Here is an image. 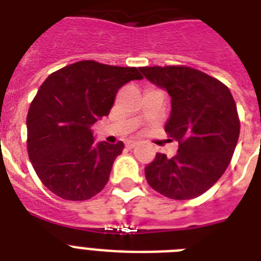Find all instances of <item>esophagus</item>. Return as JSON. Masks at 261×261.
<instances>
[{
    "label": "esophagus",
    "instance_id": "obj_1",
    "mask_svg": "<svg viewBox=\"0 0 261 261\" xmlns=\"http://www.w3.org/2000/svg\"><path fill=\"white\" fill-rule=\"evenodd\" d=\"M137 145H138V143L134 142V141H127V142H126V147H127V149H134V147L137 146Z\"/></svg>",
    "mask_w": 261,
    "mask_h": 261
}]
</instances>
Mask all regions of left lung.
Masks as SVG:
<instances>
[{"mask_svg": "<svg viewBox=\"0 0 261 261\" xmlns=\"http://www.w3.org/2000/svg\"><path fill=\"white\" fill-rule=\"evenodd\" d=\"M139 70L171 96L165 131L178 142L177 154L168 159L157 153L145 168L147 182L167 198H196L210 190L230 164L240 135L234 98L226 85L192 67Z\"/></svg>", "mask_w": 261, "mask_h": 261, "instance_id": "1", "label": "left lung"}]
</instances>
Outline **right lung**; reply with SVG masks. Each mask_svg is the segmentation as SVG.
<instances>
[{
  "instance_id": "right-lung-1",
  "label": "right lung",
  "mask_w": 261,
  "mask_h": 261,
  "mask_svg": "<svg viewBox=\"0 0 261 261\" xmlns=\"http://www.w3.org/2000/svg\"><path fill=\"white\" fill-rule=\"evenodd\" d=\"M142 80L137 67L80 61L54 71L27 116L28 155L44 186L66 200H87L106 187L123 142H94L90 127L110 114L118 90Z\"/></svg>"
}]
</instances>
